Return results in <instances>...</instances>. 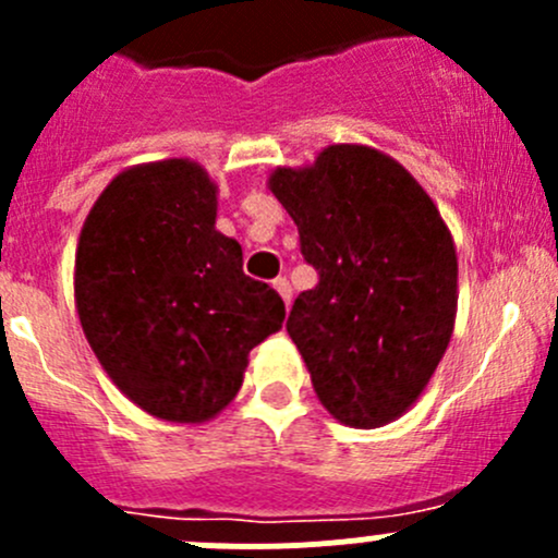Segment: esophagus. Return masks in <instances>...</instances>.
Segmentation results:
<instances>
[{
	"instance_id": "esophagus-1",
	"label": "esophagus",
	"mask_w": 558,
	"mask_h": 558,
	"mask_svg": "<svg viewBox=\"0 0 558 558\" xmlns=\"http://www.w3.org/2000/svg\"><path fill=\"white\" fill-rule=\"evenodd\" d=\"M272 286H275V291H278V294L283 296L286 307H291V283H289V280L278 278V280H272Z\"/></svg>"
}]
</instances>
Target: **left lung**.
Instances as JSON below:
<instances>
[{"instance_id": "obj_1", "label": "left lung", "mask_w": 558, "mask_h": 558, "mask_svg": "<svg viewBox=\"0 0 558 558\" xmlns=\"http://www.w3.org/2000/svg\"><path fill=\"white\" fill-rule=\"evenodd\" d=\"M267 189L318 269V286L296 296L286 324L315 397L353 429L391 424L418 402L451 342V229L413 174L362 143L275 167Z\"/></svg>"}]
</instances>
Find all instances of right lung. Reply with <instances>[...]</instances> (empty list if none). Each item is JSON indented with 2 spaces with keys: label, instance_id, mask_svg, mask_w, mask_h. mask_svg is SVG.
Instances as JSON below:
<instances>
[{
  "label": "right lung",
  "instance_id": "1",
  "mask_svg": "<svg viewBox=\"0 0 558 558\" xmlns=\"http://www.w3.org/2000/svg\"><path fill=\"white\" fill-rule=\"evenodd\" d=\"M218 183L191 159L126 167L105 185L75 251V311L107 378L170 424L216 418L247 353L283 326L278 291L243 272L216 229Z\"/></svg>",
  "mask_w": 558,
  "mask_h": 558
}]
</instances>
